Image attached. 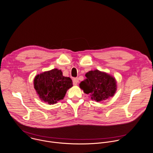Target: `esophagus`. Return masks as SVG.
<instances>
[{
	"mask_svg": "<svg viewBox=\"0 0 153 153\" xmlns=\"http://www.w3.org/2000/svg\"><path fill=\"white\" fill-rule=\"evenodd\" d=\"M78 82H79V78L76 77V78L73 79V83H74V85H77Z\"/></svg>",
	"mask_w": 153,
	"mask_h": 153,
	"instance_id": "obj_1",
	"label": "esophagus"
}]
</instances>
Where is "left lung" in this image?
I'll list each match as a JSON object with an SVG mask.
<instances>
[{
    "mask_svg": "<svg viewBox=\"0 0 153 153\" xmlns=\"http://www.w3.org/2000/svg\"><path fill=\"white\" fill-rule=\"evenodd\" d=\"M86 79L79 84L80 88L91 99L97 102L106 100L113 97L116 92L117 80L111 74L98 70L86 73Z\"/></svg>",
    "mask_w": 153,
    "mask_h": 153,
    "instance_id": "obj_1",
    "label": "left lung"
}]
</instances>
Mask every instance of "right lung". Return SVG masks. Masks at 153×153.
I'll return each instance as SVG.
<instances>
[{"mask_svg":"<svg viewBox=\"0 0 153 153\" xmlns=\"http://www.w3.org/2000/svg\"><path fill=\"white\" fill-rule=\"evenodd\" d=\"M33 86L41 101L54 105L64 99L68 89L73 86V82L64 76L61 70L54 68L36 75Z\"/></svg>","mask_w":153,"mask_h":153,"instance_id":"obj_1","label":"right lung"}]
</instances>
